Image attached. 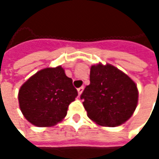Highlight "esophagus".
Here are the masks:
<instances>
[{
	"mask_svg": "<svg viewBox=\"0 0 159 159\" xmlns=\"http://www.w3.org/2000/svg\"><path fill=\"white\" fill-rule=\"evenodd\" d=\"M83 90H84V88H83V87L80 88V89H78V94H79V96H80V95L82 94Z\"/></svg>",
	"mask_w": 159,
	"mask_h": 159,
	"instance_id": "obj_1",
	"label": "esophagus"
}]
</instances>
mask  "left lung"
Wrapping results in <instances>:
<instances>
[{
	"label": "left lung",
	"mask_w": 159,
	"mask_h": 159,
	"mask_svg": "<svg viewBox=\"0 0 159 159\" xmlns=\"http://www.w3.org/2000/svg\"><path fill=\"white\" fill-rule=\"evenodd\" d=\"M137 85L125 72L102 63L90 67V84L80 96L88 117L102 126L114 127L126 122L138 103Z\"/></svg>",
	"instance_id": "1"
}]
</instances>
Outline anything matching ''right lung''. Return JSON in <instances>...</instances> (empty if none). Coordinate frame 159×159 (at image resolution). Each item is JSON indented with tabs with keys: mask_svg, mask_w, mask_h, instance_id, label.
I'll use <instances>...</instances> for the list:
<instances>
[{
	"mask_svg": "<svg viewBox=\"0 0 159 159\" xmlns=\"http://www.w3.org/2000/svg\"><path fill=\"white\" fill-rule=\"evenodd\" d=\"M77 95L72 80L59 65L44 68L30 77L18 91V102L24 117L31 124L48 127L65 118Z\"/></svg>",
	"mask_w": 159,
	"mask_h": 159,
	"instance_id": "add662e5",
	"label": "right lung"
}]
</instances>
